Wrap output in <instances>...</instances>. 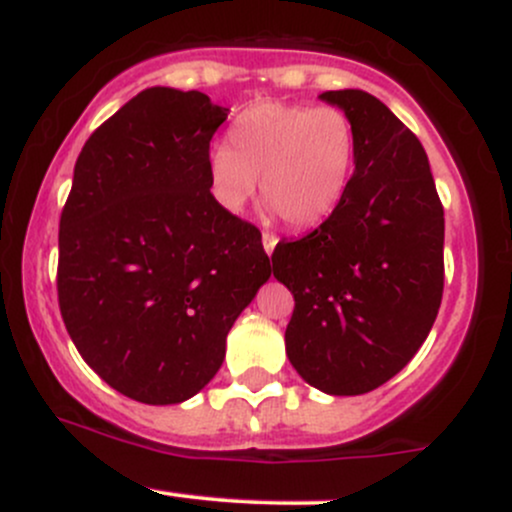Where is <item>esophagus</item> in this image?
Returning a JSON list of instances; mask_svg holds the SVG:
<instances>
[{
	"label": "esophagus",
	"instance_id": "obj_1",
	"mask_svg": "<svg viewBox=\"0 0 512 512\" xmlns=\"http://www.w3.org/2000/svg\"><path fill=\"white\" fill-rule=\"evenodd\" d=\"M276 243H279V238H276L274 233H262V245H264V250H267V255H272Z\"/></svg>",
	"mask_w": 512,
	"mask_h": 512
}]
</instances>
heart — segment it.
Wrapping results in <instances>:
<instances>
[{
  "label": "heart",
  "mask_w": 512,
  "mask_h": 512,
  "mask_svg": "<svg viewBox=\"0 0 512 512\" xmlns=\"http://www.w3.org/2000/svg\"><path fill=\"white\" fill-rule=\"evenodd\" d=\"M356 156V129L337 105L267 101L243 110L228 146L209 154L216 197L240 209L260 178L264 202L291 228L317 226L342 202Z\"/></svg>",
  "instance_id": "heart-1"
}]
</instances>
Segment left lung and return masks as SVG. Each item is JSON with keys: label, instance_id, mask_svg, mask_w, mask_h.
Segmentation results:
<instances>
[{"label": "left lung", "instance_id": "1", "mask_svg": "<svg viewBox=\"0 0 512 512\" xmlns=\"http://www.w3.org/2000/svg\"><path fill=\"white\" fill-rule=\"evenodd\" d=\"M354 120L356 170L339 207L274 248L293 293L286 354L327 395H363L426 342L443 301V204L416 134L366 91L320 93Z\"/></svg>", "mask_w": 512, "mask_h": 512}]
</instances>
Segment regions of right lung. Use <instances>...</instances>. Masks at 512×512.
<instances>
[{
  "label": "right lung",
  "mask_w": 512,
  "mask_h": 512,
  "mask_svg": "<svg viewBox=\"0 0 512 512\" xmlns=\"http://www.w3.org/2000/svg\"><path fill=\"white\" fill-rule=\"evenodd\" d=\"M226 117L199 91L146 88L76 158L57 301L81 358L137 402L197 395L272 274L260 228L209 192V144Z\"/></svg>",
  "instance_id": "right-lung-1"
}]
</instances>
